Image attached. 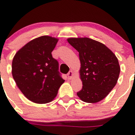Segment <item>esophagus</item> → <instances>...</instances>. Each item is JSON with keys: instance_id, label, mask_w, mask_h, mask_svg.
Masks as SVG:
<instances>
[{"instance_id": "obj_1", "label": "esophagus", "mask_w": 135, "mask_h": 135, "mask_svg": "<svg viewBox=\"0 0 135 135\" xmlns=\"http://www.w3.org/2000/svg\"><path fill=\"white\" fill-rule=\"evenodd\" d=\"M74 75V73L73 72L72 70H70L69 72V73L67 74V76H68V79H71L73 78V76Z\"/></svg>"}]
</instances>
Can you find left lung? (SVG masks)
Returning a JSON list of instances; mask_svg holds the SVG:
<instances>
[{
	"instance_id": "obj_1",
	"label": "left lung",
	"mask_w": 135,
	"mask_h": 135,
	"mask_svg": "<svg viewBox=\"0 0 135 135\" xmlns=\"http://www.w3.org/2000/svg\"><path fill=\"white\" fill-rule=\"evenodd\" d=\"M67 41L79 52L82 89L76 93L83 102L94 104L104 99L117 83L120 67L112 51L88 37H70Z\"/></svg>"
}]
</instances>
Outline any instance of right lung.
Wrapping results in <instances>:
<instances>
[{
	"mask_svg": "<svg viewBox=\"0 0 135 135\" xmlns=\"http://www.w3.org/2000/svg\"><path fill=\"white\" fill-rule=\"evenodd\" d=\"M59 39L48 36L35 38L17 52L12 62V75L17 85L29 100L47 104L54 99L65 80L52 52Z\"/></svg>",
	"mask_w": 135,
	"mask_h": 135,
	"instance_id": "right-lung-1",
	"label": "right lung"
}]
</instances>
